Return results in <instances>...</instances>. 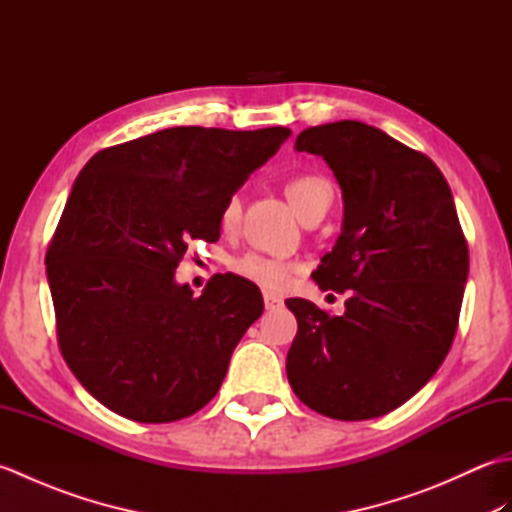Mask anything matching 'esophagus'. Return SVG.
Wrapping results in <instances>:
<instances>
[{
    "instance_id": "esophagus-1",
    "label": "esophagus",
    "mask_w": 512,
    "mask_h": 512,
    "mask_svg": "<svg viewBox=\"0 0 512 512\" xmlns=\"http://www.w3.org/2000/svg\"><path fill=\"white\" fill-rule=\"evenodd\" d=\"M264 306L266 310H277L284 306V301H281L277 295H270V292H264Z\"/></svg>"
}]
</instances>
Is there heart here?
I'll return each mask as SVG.
<instances>
[{
    "instance_id": "obj_1",
    "label": "heart",
    "mask_w": 512,
    "mask_h": 512,
    "mask_svg": "<svg viewBox=\"0 0 512 512\" xmlns=\"http://www.w3.org/2000/svg\"><path fill=\"white\" fill-rule=\"evenodd\" d=\"M286 198L297 211L301 220H308L310 215L317 211H328L332 202V187L319 176H295L286 182ZM239 213H242V204H239L237 195H231L222 206L220 222L224 231H233L239 222ZM235 273L239 277L248 279L264 290H284L290 284V277L295 275L297 266L290 262H281V259L264 257L250 253L235 262Z\"/></svg>"
}]
</instances>
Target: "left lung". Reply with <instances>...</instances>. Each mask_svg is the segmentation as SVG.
<instances>
[{"mask_svg":"<svg viewBox=\"0 0 512 512\" xmlns=\"http://www.w3.org/2000/svg\"><path fill=\"white\" fill-rule=\"evenodd\" d=\"M295 149L341 187V235L312 277L350 295L341 317L286 301L299 323L288 380L328 418L385 416L429 383L458 330L469 248L451 189L431 158L358 121L303 129Z\"/></svg>","mask_w":512,"mask_h":512,"instance_id":"1","label":"left lung"}]
</instances>
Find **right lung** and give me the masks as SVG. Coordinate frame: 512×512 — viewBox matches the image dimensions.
Listing matches in <instances>:
<instances>
[{
	"mask_svg": "<svg viewBox=\"0 0 512 512\" xmlns=\"http://www.w3.org/2000/svg\"><path fill=\"white\" fill-rule=\"evenodd\" d=\"M288 127H171L92 156L46 255L65 363L136 422L200 411L226 376L262 295L237 275L200 297L178 284L191 242L220 239L224 202L277 154Z\"/></svg>",
	"mask_w": 512,
	"mask_h": 512,
	"instance_id": "1",
	"label": "right lung"
}]
</instances>
